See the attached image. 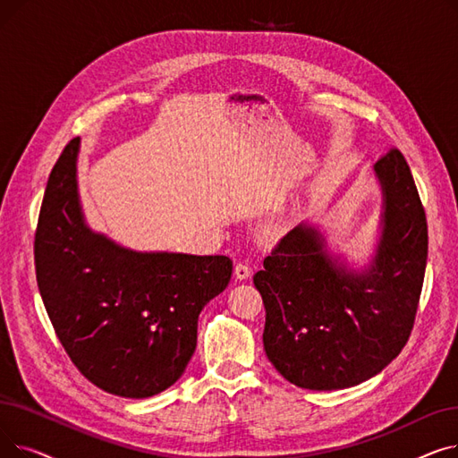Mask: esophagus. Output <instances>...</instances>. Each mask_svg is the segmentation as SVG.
<instances>
[{"instance_id": "esophagus-1", "label": "esophagus", "mask_w": 458, "mask_h": 458, "mask_svg": "<svg viewBox=\"0 0 458 458\" xmlns=\"http://www.w3.org/2000/svg\"><path fill=\"white\" fill-rule=\"evenodd\" d=\"M233 275H235L237 280H247V278H250L252 269L247 266V263H237L235 269H233Z\"/></svg>"}]
</instances>
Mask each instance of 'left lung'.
I'll list each match as a JSON object with an SVG mask.
<instances>
[{"label": "left lung", "instance_id": "left-lung-1", "mask_svg": "<svg viewBox=\"0 0 458 458\" xmlns=\"http://www.w3.org/2000/svg\"><path fill=\"white\" fill-rule=\"evenodd\" d=\"M375 174L382 232L368 267L349 269L316 226L301 223L254 275L266 354L299 388L356 386L386 368L412 332L428 249L425 209L397 148L375 163Z\"/></svg>", "mask_w": 458, "mask_h": 458}]
</instances>
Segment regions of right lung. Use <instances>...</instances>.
<instances>
[{
  "mask_svg": "<svg viewBox=\"0 0 458 458\" xmlns=\"http://www.w3.org/2000/svg\"><path fill=\"white\" fill-rule=\"evenodd\" d=\"M72 139L52 168L35 232L37 284L74 366L107 394L144 399L182 377L202 308L226 290L228 256L135 252L83 219Z\"/></svg>",
  "mask_w": 458,
  "mask_h": 458,
  "instance_id": "obj_1",
  "label": "right lung"
}]
</instances>
